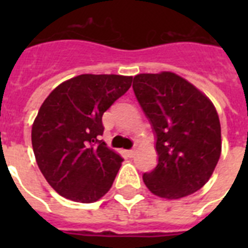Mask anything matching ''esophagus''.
<instances>
[{"label":"esophagus","instance_id":"obj_1","mask_svg":"<svg viewBox=\"0 0 248 248\" xmlns=\"http://www.w3.org/2000/svg\"><path fill=\"white\" fill-rule=\"evenodd\" d=\"M135 153H136L135 149H130V151L126 152V155H127L128 157H134V155H135Z\"/></svg>","mask_w":248,"mask_h":248}]
</instances>
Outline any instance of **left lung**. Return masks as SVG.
<instances>
[{
    "instance_id": "obj_1",
    "label": "left lung",
    "mask_w": 248,
    "mask_h": 248,
    "mask_svg": "<svg viewBox=\"0 0 248 248\" xmlns=\"http://www.w3.org/2000/svg\"><path fill=\"white\" fill-rule=\"evenodd\" d=\"M132 89L155 136L158 163L143 175L153 194L177 200L200 190L221 153V128L204 93L171 72L134 77Z\"/></svg>"
}]
</instances>
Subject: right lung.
Listing matches in <instances>:
<instances>
[{
	"label": "right lung",
	"instance_id": "1",
	"mask_svg": "<svg viewBox=\"0 0 248 248\" xmlns=\"http://www.w3.org/2000/svg\"><path fill=\"white\" fill-rule=\"evenodd\" d=\"M131 82L127 76H77L52 90L41 105L32 126L33 152L60 196L93 203L110 189L124 159L100 140L101 117Z\"/></svg>",
	"mask_w": 248,
	"mask_h": 248
}]
</instances>
